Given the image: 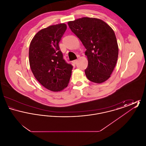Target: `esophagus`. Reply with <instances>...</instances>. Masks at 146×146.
Instances as JSON below:
<instances>
[{"instance_id": "obj_1", "label": "esophagus", "mask_w": 146, "mask_h": 146, "mask_svg": "<svg viewBox=\"0 0 146 146\" xmlns=\"http://www.w3.org/2000/svg\"><path fill=\"white\" fill-rule=\"evenodd\" d=\"M77 62H78V60H75L73 61V62H72L74 64H76Z\"/></svg>"}]
</instances>
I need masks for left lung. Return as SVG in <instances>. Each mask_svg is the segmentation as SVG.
Wrapping results in <instances>:
<instances>
[{"label": "left lung", "mask_w": 146, "mask_h": 146, "mask_svg": "<svg viewBox=\"0 0 146 146\" xmlns=\"http://www.w3.org/2000/svg\"><path fill=\"white\" fill-rule=\"evenodd\" d=\"M68 25L86 49V76L94 83L104 82L111 76L118 60V43L113 30L95 18L83 17L70 21Z\"/></svg>", "instance_id": "1"}]
</instances>
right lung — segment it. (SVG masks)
Wrapping results in <instances>:
<instances>
[{
	"label": "right lung",
	"instance_id": "add662e5",
	"mask_svg": "<svg viewBox=\"0 0 146 146\" xmlns=\"http://www.w3.org/2000/svg\"><path fill=\"white\" fill-rule=\"evenodd\" d=\"M66 29L64 23L42 29L35 35L29 46L32 72L43 86L52 91L62 90L71 76L73 66L64 60L59 47Z\"/></svg>",
	"mask_w": 146,
	"mask_h": 146
}]
</instances>
